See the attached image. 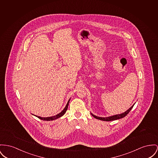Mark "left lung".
Wrapping results in <instances>:
<instances>
[{"label":"left lung","instance_id":"1","mask_svg":"<svg viewBox=\"0 0 158 158\" xmlns=\"http://www.w3.org/2000/svg\"><path fill=\"white\" fill-rule=\"evenodd\" d=\"M134 105H132L131 107H130L127 111H126L125 112L123 113H121L120 114H116V115H114V116H110V117H99V116H96L93 114L92 113H91V114L92 115L93 117H94L95 118H96V119H99L100 120H103V121H112V120H117V119H120V118H123L125 116L129 113V111L132 110V108H133Z\"/></svg>","mask_w":158,"mask_h":158}]
</instances>
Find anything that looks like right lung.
Returning <instances> with one entry per match:
<instances>
[{
    "label": "right lung",
    "instance_id": "add662e5",
    "mask_svg": "<svg viewBox=\"0 0 158 158\" xmlns=\"http://www.w3.org/2000/svg\"><path fill=\"white\" fill-rule=\"evenodd\" d=\"M70 99H71V98H69V101H68L67 104L66 105L65 107L64 108V109H63V110H62L60 113L57 114L56 115V116H51V117H40V116H35V115H34V116L37 117L39 118L40 119H41L42 120H45V121H51V120H56V119H57V118H59V117L63 116V115L65 114V113H66V110H67V109H68V105H69V101H70Z\"/></svg>",
    "mask_w": 158,
    "mask_h": 158
}]
</instances>
